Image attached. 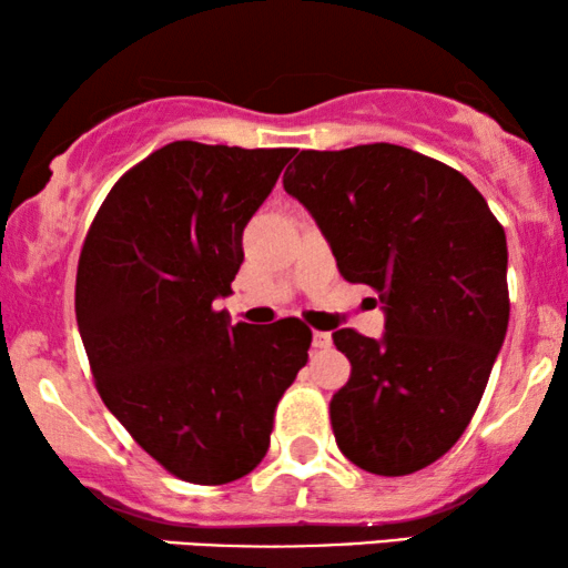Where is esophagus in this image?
Segmentation results:
<instances>
[{"instance_id": "1", "label": "esophagus", "mask_w": 568, "mask_h": 568, "mask_svg": "<svg viewBox=\"0 0 568 568\" xmlns=\"http://www.w3.org/2000/svg\"><path fill=\"white\" fill-rule=\"evenodd\" d=\"M311 345L316 349H326L332 345V334L329 332H314V339H311Z\"/></svg>"}]
</instances>
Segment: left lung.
<instances>
[{
    "label": "left lung",
    "instance_id": "obj_1",
    "mask_svg": "<svg viewBox=\"0 0 568 568\" xmlns=\"http://www.w3.org/2000/svg\"><path fill=\"white\" fill-rule=\"evenodd\" d=\"M283 187L386 314L381 339L332 334L353 363L329 404L339 450L367 474H414L458 443L505 342V229L460 172L394 143L301 151Z\"/></svg>",
    "mask_w": 568,
    "mask_h": 568
}]
</instances>
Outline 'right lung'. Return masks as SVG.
<instances>
[{
	"label": "right lung",
	"instance_id": "add662e5",
	"mask_svg": "<svg viewBox=\"0 0 568 568\" xmlns=\"http://www.w3.org/2000/svg\"><path fill=\"white\" fill-rule=\"evenodd\" d=\"M295 149L166 143L110 190L77 270V324L102 402L182 481L260 466L275 409L308 361L298 318L231 326L242 234Z\"/></svg>",
	"mask_w": 568,
	"mask_h": 568
}]
</instances>
